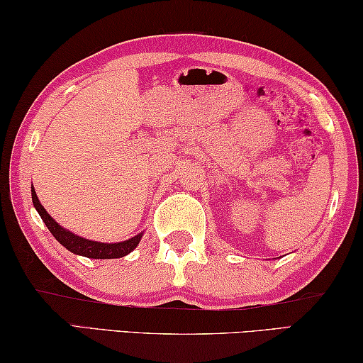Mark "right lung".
Here are the masks:
<instances>
[{"instance_id": "1", "label": "right lung", "mask_w": 363, "mask_h": 363, "mask_svg": "<svg viewBox=\"0 0 363 363\" xmlns=\"http://www.w3.org/2000/svg\"><path fill=\"white\" fill-rule=\"evenodd\" d=\"M32 200L36 211L40 213L41 219L45 220L49 232L56 237V240L60 245H64L67 250L75 255L93 257V259H113V257H123L128 253H131V251L138 247L140 242V237H143V233H139V235L130 238V240L120 242V243H99L93 240H86L83 237H78L75 233L65 230L64 227H60L56 220L49 216L48 211L40 203L33 186H32Z\"/></svg>"}]
</instances>
